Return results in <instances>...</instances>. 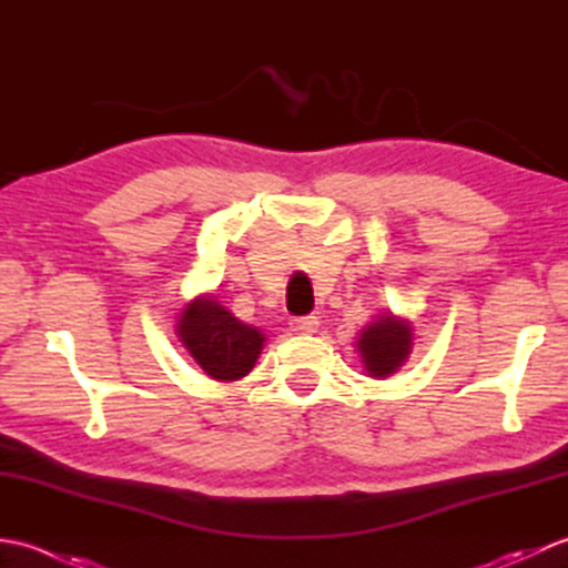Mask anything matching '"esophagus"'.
I'll list each match as a JSON object with an SVG mask.
<instances>
[{
    "mask_svg": "<svg viewBox=\"0 0 568 568\" xmlns=\"http://www.w3.org/2000/svg\"><path fill=\"white\" fill-rule=\"evenodd\" d=\"M320 327V320L315 315H305V317H293L291 320V329L297 334H312L317 332Z\"/></svg>",
    "mask_w": 568,
    "mask_h": 568,
    "instance_id": "1",
    "label": "esophagus"
}]
</instances>
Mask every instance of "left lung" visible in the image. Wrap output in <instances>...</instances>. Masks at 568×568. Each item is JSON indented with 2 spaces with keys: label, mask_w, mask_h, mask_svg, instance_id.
Segmentation results:
<instances>
[{
  "label": "left lung",
  "mask_w": 568,
  "mask_h": 568,
  "mask_svg": "<svg viewBox=\"0 0 568 568\" xmlns=\"http://www.w3.org/2000/svg\"><path fill=\"white\" fill-rule=\"evenodd\" d=\"M358 354L373 378H385L403 366L413 348V329L405 320L385 315L361 332Z\"/></svg>",
  "instance_id": "left-lung-1"
}]
</instances>
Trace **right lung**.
<instances>
[{
	"label": "right lung",
	"mask_w": 568,
	"mask_h": 568,
	"mask_svg": "<svg viewBox=\"0 0 568 568\" xmlns=\"http://www.w3.org/2000/svg\"><path fill=\"white\" fill-rule=\"evenodd\" d=\"M180 342L202 371L216 381H236L256 364L265 336L239 322L214 297L190 303L178 324Z\"/></svg>",
	"instance_id": "add662e5"
}]
</instances>
